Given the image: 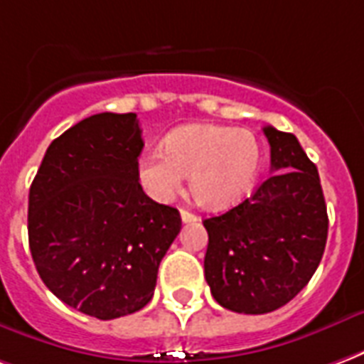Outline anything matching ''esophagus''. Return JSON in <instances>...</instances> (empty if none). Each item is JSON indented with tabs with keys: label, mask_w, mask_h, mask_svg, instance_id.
I'll use <instances>...</instances> for the list:
<instances>
[{
	"label": "esophagus",
	"mask_w": 364,
	"mask_h": 364,
	"mask_svg": "<svg viewBox=\"0 0 364 364\" xmlns=\"http://www.w3.org/2000/svg\"><path fill=\"white\" fill-rule=\"evenodd\" d=\"M181 220L185 223H195L198 222V216L193 214V212H189V210H181Z\"/></svg>",
	"instance_id": "esophagus-1"
}]
</instances>
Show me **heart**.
Returning <instances> with one entry per match:
<instances>
[{"instance_id": "b5f03b06", "label": "heart", "mask_w": 364, "mask_h": 364, "mask_svg": "<svg viewBox=\"0 0 364 364\" xmlns=\"http://www.w3.org/2000/svg\"><path fill=\"white\" fill-rule=\"evenodd\" d=\"M262 166V146L249 129L191 123L161 141L136 164V179L150 198L171 200L189 181V195L200 208H230L252 187Z\"/></svg>"}]
</instances>
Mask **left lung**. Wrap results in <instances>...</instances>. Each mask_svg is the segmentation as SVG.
I'll return each instance as SVG.
<instances>
[{"instance_id":"8db88e82","label":"left lung","mask_w":364,"mask_h":364,"mask_svg":"<svg viewBox=\"0 0 364 364\" xmlns=\"http://www.w3.org/2000/svg\"><path fill=\"white\" fill-rule=\"evenodd\" d=\"M272 175L220 216L204 220V278L233 312L266 314L297 295L318 268L328 212L316 166L297 136L264 127Z\"/></svg>"}]
</instances>
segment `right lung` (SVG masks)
Returning <instances> with one entry per match:
<instances>
[{
  "label": "right lung",
  "instance_id": "add662e5",
  "mask_svg": "<svg viewBox=\"0 0 364 364\" xmlns=\"http://www.w3.org/2000/svg\"><path fill=\"white\" fill-rule=\"evenodd\" d=\"M136 114H96L48 146L28 195V243L46 287L100 320L141 311L181 230L136 179Z\"/></svg>",
  "mask_w": 364,
  "mask_h": 364
}]
</instances>
